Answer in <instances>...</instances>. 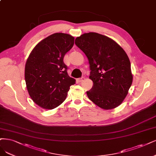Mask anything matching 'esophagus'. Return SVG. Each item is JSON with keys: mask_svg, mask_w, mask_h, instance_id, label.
I'll use <instances>...</instances> for the list:
<instances>
[{"mask_svg": "<svg viewBox=\"0 0 156 156\" xmlns=\"http://www.w3.org/2000/svg\"><path fill=\"white\" fill-rule=\"evenodd\" d=\"M85 79V78L84 77H80V78H79V79H77V82L78 83H81V82H83V80Z\"/></svg>", "mask_w": 156, "mask_h": 156, "instance_id": "obj_1", "label": "esophagus"}]
</instances>
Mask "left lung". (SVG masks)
<instances>
[{"mask_svg":"<svg viewBox=\"0 0 156 156\" xmlns=\"http://www.w3.org/2000/svg\"><path fill=\"white\" fill-rule=\"evenodd\" d=\"M76 46L87 55L89 78L94 85L87 92L90 100L105 110L119 106L133 80L131 65L125 50L114 40L95 32L77 37Z\"/></svg>","mask_w":156,"mask_h":156,"instance_id":"1","label":"left lung"}]
</instances>
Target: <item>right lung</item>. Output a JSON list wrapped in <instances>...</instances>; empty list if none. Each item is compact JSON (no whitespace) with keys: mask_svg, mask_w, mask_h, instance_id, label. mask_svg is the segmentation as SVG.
<instances>
[{"mask_svg":"<svg viewBox=\"0 0 156 156\" xmlns=\"http://www.w3.org/2000/svg\"><path fill=\"white\" fill-rule=\"evenodd\" d=\"M73 44L72 35L55 33L42 40L30 53L25 65L26 88L31 99L41 108L51 110L59 106L70 86L76 83L63 61Z\"/></svg>","mask_w":156,"mask_h":156,"instance_id":"1","label":"right lung"}]
</instances>
